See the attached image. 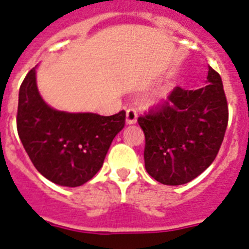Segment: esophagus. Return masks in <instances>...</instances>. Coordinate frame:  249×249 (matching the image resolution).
<instances>
[{
  "label": "esophagus",
  "instance_id": "34e87169",
  "mask_svg": "<svg viewBox=\"0 0 249 249\" xmlns=\"http://www.w3.org/2000/svg\"><path fill=\"white\" fill-rule=\"evenodd\" d=\"M138 120V113L135 109H127L126 110V124H135Z\"/></svg>",
  "mask_w": 249,
  "mask_h": 249
}]
</instances>
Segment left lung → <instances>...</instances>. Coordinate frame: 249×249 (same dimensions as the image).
Returning <instances> with one entry per match:
<instances>
[{"instance_id": "1", "label": "left lung", "mask_w": 249, "mask_h": 249, "mask_svg": "<svg viewBox=\"0 0 249 249\" xmlns=\"http://www.w3.org/2000/svg\"><path fill=\"white\" fill-rule=\"evenodd\" d=\"M205 87H176L158 111L138 119L145 134V169L169 186L187 183L216 159L225 138L228 107L222 79L208 67Z\"/></svg>"}]
</instances>
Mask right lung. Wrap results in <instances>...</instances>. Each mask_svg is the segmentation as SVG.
<instances>
[{
  "mask_svg": "<svg viewBox=\"0 0 249 249\" xmlns=\"http://www.w3.org/2000/svg\"><path fill=\"white\" fill-rule=\"evenodd\" d=\"M124 125V110L102 116L49 107L38 91L36 68L28 71L19 88V139L36 169L57 185L77 187L93 178Z\"/></svg>",
  "mask_w": 249,
  "mask_h": 249,
  "instance_id": "obj_1",
  "label": "right lung"
}]
</instances>
